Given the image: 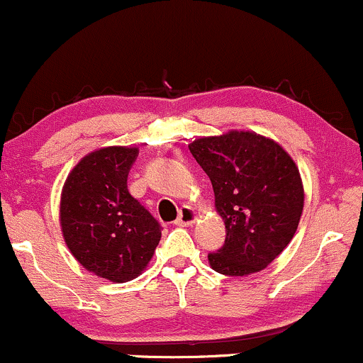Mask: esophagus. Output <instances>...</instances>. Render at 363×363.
Instances as JSON below:
<instances>
[{
	"mask_svg": "<svg viewBox=\"0 0 363 363\" xmlns=\"http://www.w3.org/2000/svg\"><path fill=\"white\" fill-rule=\"evenodd\" d=\"M196 220H198V213L194 211V208L182 206L181 211H179V218L176 220V225H179V227H191Z\"/></svg>",
	"mask_w": 363,
	"mask_h": 363,
	"instance_id": "esophagus-1",
	"label": "esophagus"
}]
</instances>
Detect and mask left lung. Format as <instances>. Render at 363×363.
Masks as SVG:
<instances>
[{
  "label": "left lung",
  "mask_w": 363,
  "mask_h": 363,
  "mask_svg": "<svg viewBox=\"0 0 363 363\" xmlns=\"http://www.w3.org/2000/svg\"><path fill=\"white\" fill-rule=\"evenodd\" d=\"M215 193L225 244L208 254L216 273L247 277L264 269L297 232L303 184L297 164L280 143L254 131L203 136L189 143Z\"/></svg>",
  "instance_id": "8db88e82"
}]
</instances>
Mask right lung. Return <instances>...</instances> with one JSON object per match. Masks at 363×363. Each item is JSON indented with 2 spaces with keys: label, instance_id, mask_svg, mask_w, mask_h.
<instances>
[{
  "label": "right lung",
  "instance_id": "right-lung-1",
  "mask_svg": "<svg viewBox=\"0 0 363 363\" xmlns=\"http://www.w3.org/2000/svg\"><path fill=\"white\" fill-rule=\"evenodd\" d=\"M136 147L86 153L61 191L60 223L69 252L86 272L112 283L140 277L153 257L162 227L128 191Z\"/></svg>",
  "mask_w": 363,
  "mask_h": 363
}]
</instances>
